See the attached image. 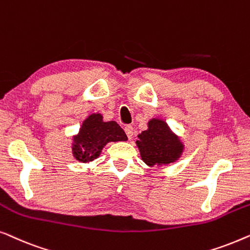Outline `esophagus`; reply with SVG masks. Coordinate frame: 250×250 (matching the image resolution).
I'll use <instances>...</instances> for the list:
<instances>
[{"label": "esophagus", "mask_w": 250, "mask_h": 250, "mask_svg": "<svg viewBox=\"0 0 250 250\" xmlns=\"http://www.w3.org/2000/svg\"><path fill=\"white\" fill-rule=\"evenodd\" d=\"M124 129H125L126 135H127V138H128V139H132L133 133H134V129H133V126L127 125V126H125Z\"/></svg>", "instance_id": "obj_1"}]
</instances>
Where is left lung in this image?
Here are the masks:
<instances>
[{"label": "left lung", "mask_w": 250, "mask_h": 250, "mask_svg": "<svg viewBox=\"0 0 250 250\" xmlns=\"http://www.w3.org/2000/svg\"><path fill=\"white\" fill-rule=\"evenodd\" d=\"M138 138L136 145L140 155L148 166L168 165L176 162L183 152V143L162 119H151L148 129Z\"/></svg>", "instance_id": "obj_1"}]
</instances>
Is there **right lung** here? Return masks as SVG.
Instances as JSON below:
<instances>
[{
	"label": "right lung",
	"mask_w": 250,
	"mask_h": 250,
	"mask_svg": "<svg viewBox=\"0 0 250 250\" xmlns=\"http://www.w3.org/2000/svg\"><path fill=\"white\" fill-rule=\"evenodd\" d=\"M127 136L116 122H104L100 114H92L85 119L80 132L74 136L73 155L78 162L88 163L100 156L108 142L126 141Z\"/></svg>",
	"instance_id": "obj_1"
}]
</instances>
